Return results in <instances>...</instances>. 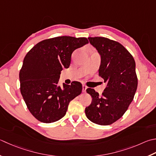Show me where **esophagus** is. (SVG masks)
Here are the masks:
<instances>
[{
  "label": "esophagus",
  "instance_id": "esophagus-1",
  "mask_svg": "<svg viewBox=\"0 0 156 156\" xmlns=\"http://www.w3.org/2000/svg\"><path fill=\"white\" fill-rule=\"evenodd\" d=\"M87 88V87L86 86V85H82V92L83 93L86 92Z\"/></svg>",
  "mask_w": 156,
  "mask_h": 156
}]
</instances>
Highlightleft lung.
<instances>
[{
	"label": "left lung",
	"mask_w": 156,
	"mask_h": 156,
	"mask_svg": "<svg viewBox=\"0 0 156 156\" xmlns=\"http://www.w3.org/2000/svg\"><path fill=\"white\" fill-rule=\"evenodd\" d=\"M88 38L101 55L99 75L108 85L101 95L87 88L93 99L85 114L93 123L110 125L122 116L133 100L138 84L135 62L120 42L99 36Z\"/></svg>",
	"instance_id": "8db88e82"
}]
</instances>
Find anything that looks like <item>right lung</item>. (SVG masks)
<instances>
[{
	"instance_id": "add662e5",
	"label": "right lung",
	"mask_w": 156,
	"mask_h": 156,
	"mask_svg": "<svg viewBox=\"0 0 156 156\" xmlns=\"http://www.w3.org/2000/svg\"><path fill=\"white\" fill-rule=\"evenodd\" d=\"M88 43L87 38L57 36L39 42L24 57L20 72V91L27 109L41 122L66 115L69 102L82 93L79 82L59 84L61 71L68 68L72 53Z\"/></svg>"
}]
</instances>
